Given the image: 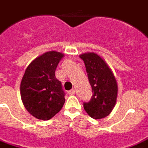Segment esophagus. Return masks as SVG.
Instances as JSON below:
<instances>
[{"mask_svg":"<svg viewBox=\"0 0 148 148\" xmlns=\"http://www.w3.org/2000/svg\"><path fill=\"white\" fill-rule=\"evenodd\" d=\"M68 94H69V95H74V94H75V90H74V89L69 90V92H68Z\"/></svg>","mask_w":148,"mask_h":148,"instance_id":"34e87169","label":"esophagus"}]
</instances>
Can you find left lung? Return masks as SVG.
Masks as SVG:
<instances>
[{
    "label": "left lung",
    "instance_id": "left-lung-1",
    "mask_svg": "<svg viewBox=\"0 0 148 148\" xmlns=\"http://www.w3.org/2000/svg\"><path fill=\"white\" fill-rule=\"evenodd\" d=\"M84 60L92 97L88 102H84L85 111L96 120L110 115L115 106L118 86L114 74L108 64L100 56L88 52L79 56Z\"/></svg>",
    "mask_w": 148,
    "mask_h": 148
}]
</instances>
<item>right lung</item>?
<instances>
[{
  "mask_svg": "<svg viewBox=\"0 0 148 148\" xmlns=\"http://www.w3.org/2000/svg\"><path fill=\"white\" fill-rule=\"evenodd\" d=\"M64 54L51 51L41 55L29 64L20 84L23 106L38 120H48L63 107L64 92L56 69Z\"/></svg>",
  "mask_w": 148,
  "mask_h": 148,
  "instance_id": "obj_1",
  "label": "right lung"
}]
</instances>
